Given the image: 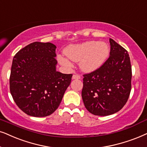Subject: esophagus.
<instances>
[{
  "label": "esophagus",
  "instance_id": "obj_1",
  "mask_svg": "<svg viewBox=\"0 0 147 147\" xmlns=\"http://www.w3.org/2000/svg\"><path fill=\"white\" fill-rule=\"evenodd\" d=\"M72 79H73V80L80 79V76L79 75H76V74H74V75H73V76H72Z\"/></svg>",
  "mask_w": 147,
  "mask_h": 147
}]
</instances>
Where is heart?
<instances>
[{
	"label": "heart",
	"instance_id": "b5f03b06",
	"mask_svg": "<svg viewBox=\"0 0 147 147\" xmlns=\"http://www.w3.org/2000/svg\"><path fill=\"white\" fill-rule=\"evenodd\" d=\"M109 45L105 42L87 41L71 45L64 49L65 57L57 56L59 63L65 67L70 68L74 62H79L80 68L85 73H90L103 65L109 55Z\"/></svg>",
	"mask_w": 147,
	"mask_h": 147
}]
</instances>
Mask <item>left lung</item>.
Returning a JSON list of instances; mask_svg holds the SVG:
<instances>
[{"instance_id": "left-lung-1", "label": "left lung", "mask_w": 147, "mask_h": 147, "mask_svg": "<svg viewBox=\"0 0 147 147\" xmlns=\"http://www.w3.org/2000/svg\"><path fill=\"white\" fill-rule=\"evenodd\" d=\"M109 42L110 56L103 65L84 75L82 97L86 109L95 115L117 113L131 91L132 67L127 51L113 39Z\"/></svg>"}]
</instances>
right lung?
<instances>
[{"instance_id":"add662e5","label":"right lung","mask_w":147,"mask_h":147,"mask_svg":"<svg viewBox=\"0 0 147 147\" xmlns=\"http://www.w3.org/2000/svg\"><path fill=\"white\" fill-rule=\"evenodd\" d=\"M57 47L34 42L13 57L9 82L13 100L28 115L46 117L56 111L72 74L57 71Z\"/></svg>"}]
</instances>
